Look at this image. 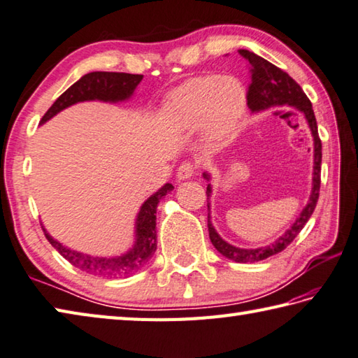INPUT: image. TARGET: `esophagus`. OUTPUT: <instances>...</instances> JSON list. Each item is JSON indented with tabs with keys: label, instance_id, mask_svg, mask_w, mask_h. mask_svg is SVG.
Here are the masks:
<instances>
[{
	"label": "esophagus",
	"instance_id": "esophagus-1",
	"mask_svg": "<svg viewBox=\"0 0 358 358\" xmlns=\"http://www.w3.org/2000/svg\"><path fill=\"white\" fill-rule=\"evenodd\" d=\"M194 173H195V166L192 163H189V161H185V163H181L180 167H178L177 178L178 180H187V178H191Z\"/></svg>",
	"mask_w": 358,
	"mask_h": 358
}]
</instances>
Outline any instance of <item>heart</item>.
I'll return each mask as SVG.
<instances>
[{
  "label": "heart",
  "instance_id": "b5f03b06",
  "mask_svg": "<svg viewBox=\"0 0 358 358\" xmlns=\"http://www.w3.org/2000/svg\"><path fill=\"white\" fill-rule=\"evenodd\" d=\"M247 101V88L236 76H200L171 91L164 108L177 127H203L211 141L220 143L239 127Z\"/></svg>",
  "mask_w": 358,
  "mask_h": 358
}]
</instances>
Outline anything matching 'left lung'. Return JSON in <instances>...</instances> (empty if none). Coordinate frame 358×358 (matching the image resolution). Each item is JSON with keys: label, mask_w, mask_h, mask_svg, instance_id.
I'll return each mask as SVG.
<instances>
[{"label": "left lung", "mask_w": 358, "mask_h": 358, "mask_svg": "<svg viewBox=\"0 0 358 358\" xmlns=\"http://www.w3.org/2000/svg\"><path fill=\"white\" fill-rule=\"evenodd\" d=\"M239 54L250 65L251 83L247 93V105L251 110V113H259V111H265L271 107H284V105H289V107L296 108L299 113L304 115L313 136V178L310 199L307 201L303 211H301V214L296 217V220L292 223V227L287 229L281 237H278L275 242L261 248L234 247V245L223 241L219 236V233H217L215 228L213 227L211 211L208 213L209 239H211L215 250L219 251L222 256L231 259V261L247 264L264 261V259H267L273 255L281 253L282 250H285L293 241H295V237L301 233V229L304 228L307 220L310 219L313 209L317 206L321 185V139L318 136V125L317 119H315L312 103L309 101V97L306 96L303 88H301L289 74L282 71L281 68L275 66L268 60L259 57L257 54L247 51V49H239ZM203 178L209 181L211 180V175L208 172H203ZM211 194L213 186L209 183L206 187L208 200L211 197ZM208 209H211L209 208V203Z\"/></svg>", "instance_id": "obj_1"}]
</instances>
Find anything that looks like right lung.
Instances as JSON below:
<instances>
[{
    "mask_svg": "<svg viewBox=\"0 0 358 358\" xmlns=\"http://www.w3.org/2000/svg\"><path fill=\"white\" fill-rule=\"evenodd\" d=\"M143 80L141 74H129V73H107V71H93L82 76L79 80L73 83L45 116L41 117L40 124H45L49 119L54 117L62 110H65L77 102L85 101H102V102H122L127 101L135 93L139 82ZM173 189L171 183H166L159 187L155 194L147 199L143 206L139 208L135 222V243L131 248L125 251L121 256H91L80 253L65 247V245L55 241L54 237L43 228L46 239L49 243L66 259V261L90 275L94 276H129L131 273L143 268L150 261L153 253L157 251V206L164 195L169 194Z\"/></svg>",
    "mask_w": 358,
    "mask_h": 358,
    "instance_id": "1",
    "label": "right lung"
}]
</instances>
